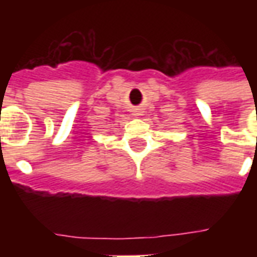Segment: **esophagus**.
<instances>
[{
  "label": "esophagus",
  "instance_id": "34e87169",
  "mask_svg": "<svg viewBox=\"0 0 257 257\" xmlns=\"http://www.w3.org/2000/svg\"><path fill=\"white\" fill-rule=\"evenodd\" d=\"M134 115H135V117H139V115H142V114H140V111H135Z\"/></svg>",
  "mask_w": 257,
  "mask_h": 257
}]
</instances>
